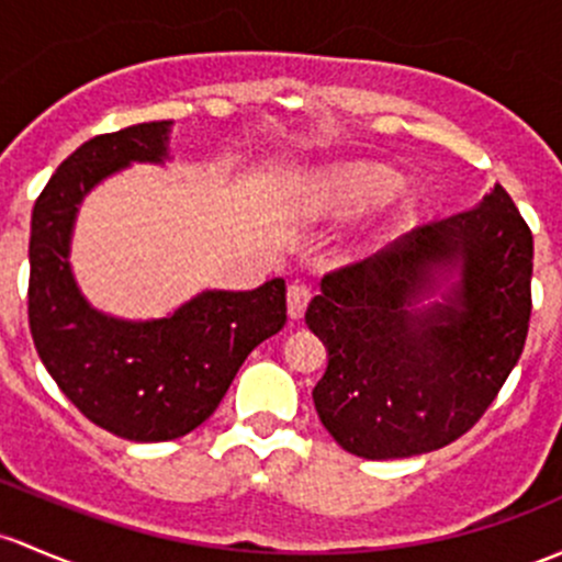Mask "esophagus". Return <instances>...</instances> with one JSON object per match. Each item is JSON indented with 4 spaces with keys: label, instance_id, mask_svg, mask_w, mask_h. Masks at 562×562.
<instances>
[{
    "label": "esophagus",
    "instance_id": "esophagus-1",
    "mask_svg": "<svg viewBox=\"0 0 562 562\" xmlns=\"http://www.w3.org/2000/svg\"><path fill=\"white\" fill-rule=\"evenodd\" d=\"M310 301H312L310 288L301 285V282H293V285L288 288V315H291L293 321H299V317L306 312V306H310Z\"/></svg>",
    "mask_w": 562,
    "mask_h": 562
}]
</instances>
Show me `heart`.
Returning a JSON list of instances; mask_svg holds the SVG:
<instances>
[{
	"instance_id": "1",
	"label": "heart",
	"mask_w": 562,
	"mask_h": 562,
	"mask_svg": "<svg viewBox=\"0 0 562 562\" xmlns=\"http://www.w3.org/2000/svg\"><path fill=\"white\" fill-rule=\"evenodd\" d=\"M398 177L390 169L376 167V164H360V167H350L339 172L330 182L336 202L347 210L360 212L369 206L385 204L395 191H398Z\"/></svg>"
}]
</instances>
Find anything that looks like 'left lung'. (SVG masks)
I'll return each instance as SVG.
<instances>
[{
  "label": "left lung",
  "mask_w": 562,
  "mask_h": 562,
  "mask_svg": "<svg viewBox=\"0 0 562 562\" xmlns=\"http://www.w3.org/2000/svg\"><path fill=\"white\" fill-rule=\"evenodd\" d=\"M454 265L461 280L446 301L415 311ZM530 277L533 234L501 186L474 210L328 271L306 323L328 347L312 398L336 445L369 460L412 458L474 428L522 356Z\"/></svg>",
  "instance_id": "left-lung-1"
}]
</instances>
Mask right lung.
Here are the masks:
<instances>
[{"instance_id":"add662e5","label":"right lung","mask_w":562,"mask_h":562,"mask_svg":"<svg viewBox=\"0 0 562 562\" xmlns=\"http://www.w3.org/2000/svg\"><path fill=\"white\" fill-rule=\"evenodd\" d=\"M169 121L82 142L34 202L29 328L47 374L99 428L169 441L199 428L245 358L285 326V280L247 293L206 291L172 317L126 323L91 310L69 271L75 212L99 180L132 161L167 158Z\"/></svg>"}]
</instances>
